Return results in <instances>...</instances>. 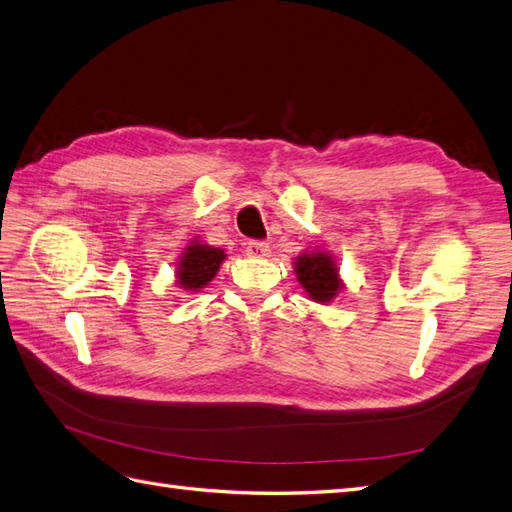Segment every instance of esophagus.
<instances>
[{
	"label": "esophagus",
	"mask_w": 512,
	"mask_h": 512,
	"mask_svg": "<svg viewBox=\"0 0 512 512\" xmlns=\"http://www.w3.org/2000/svg\"><path fill=\"white\" fill-rule=\"evenodd\" d=\"M246 255L253 259H266V257H270V246L266 242H248Z\"/></svg>",
	"instance_id": "obj_1"
}]
</instances>
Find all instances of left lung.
Masks as SVG:
<instances>
[{
    "label": "left lung",
    "instance_id": "8db88e82",
    "mask_svg": "<svg viewBox=\"0 0 512 512\" xmlns=\"http://www.w3.org/2000/svg\"><path fill=\"white\" fill-rule=\"evenodd\" d=\"M292 266L296 281L305 290L307 299L320 305H327L338 299L344 288V281L340 277V266L334 255L323 251V248H314V251L296 255Z\"/></svg>",
    "mask_w": 512,
    "mask_h": 512
}]
</instances>
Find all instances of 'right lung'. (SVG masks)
I'll return each mask as SVG.
<instances>
[{
	"instance_id": "right-lung-1",
	"label": "right lung",
	"mask_w": 512,
	"mask_h": 512,
	"mask_svg": "<svg viewBox=\"0 0 512 512\" xmlns=\"http://www.w3.org/2000/svg\"><path fill=\"white\" fill-rule=\"evenodd\" d=\"M224 259H227V253H224L222 248L209 246L202 240H198V237L189 240V244L183 248L176 261V270H174L176 288L192 294L207 288L209 281L218 275Z\"/></svg>"
}]
</instances>
